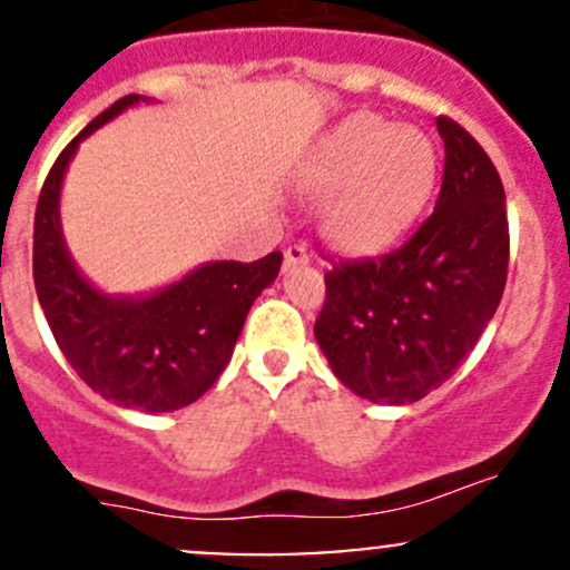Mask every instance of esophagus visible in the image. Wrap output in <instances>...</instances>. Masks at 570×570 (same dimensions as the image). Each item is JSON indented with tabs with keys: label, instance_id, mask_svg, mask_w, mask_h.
Instances as JSON below:
<instances>
[{
	"label": "esophagus",
	"instance_id": "obj_1",
	"mask_svg": "<svg viewBox=\"0 0 570 570\" xmlns=\"http://www.w3.org/2000/svg\"><path fill=\"white\" fill-rule=\"evenodd\" d=\"M308 248L303 243H295V245H289V248L284 250V267L289 269V267H297V264H308Z\"/></svg>",
	"mask_w": 570,
	"mask_h": 570
}]
</instances>
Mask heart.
<instances>
[{
	"instance_id": "1",
	"label": "heart",
	"mask_w": 570,
	"mask_h": 570,
	"mask_svg": "<svg viewBox=\"0 0 570 570\" xmlns=\"http://www.w3.org/2000/svg\"><path fill=\"white\" fill-rule=\"evenodd\" d=\"M439 157L424 131L375 115L350 118L314 159L308 181L331 193L322 228L336 248L377 253L394 245L428 204Z\"/></svg>"
}]
</instances>
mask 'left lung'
Masks as SVG:
<instances>
[{
  "instance_id": "obj_1",
  "label": "left lung",
  "mask_w": 570,
  "mask_h": 570,
  "mask_svg": "<svg viewBox=\"0 0 570 570\" xmlns=\"http://www.w3.org/2000/svg\"><path fill=\"white\" fill-rule=\"evenodd\" d=\"M435 124L446 154L433 215L392 253L333 264L314 322L333 375L386 405L422 400L455 375L508 281L502 178L458 120Z\"/></svg>"
}]
</instances>
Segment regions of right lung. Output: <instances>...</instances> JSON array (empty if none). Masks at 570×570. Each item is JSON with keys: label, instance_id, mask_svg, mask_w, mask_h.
Wrapping results in <instances>:
<instances>
[{"label": "right lung", "instance_id": "1", "mask_svg": "<svg viewBox=\"0 0 570 570\" xmlns=\"http://www.w3.org/2000/svg\"><path fill=\"white\" fill-rule=\"evenodd\" d=\"M124 96L90 120L51 165L36 206L32 278L40 308L71 370L115 405L163 413L209 392L232 361L253 301L281 269V250L258 262H212L140 301L101 295L73 267L60 234L62 174L79 140L120 109Z\"/></svg>", "mask_w": 570, "mask_h": 570}]
</instances>
